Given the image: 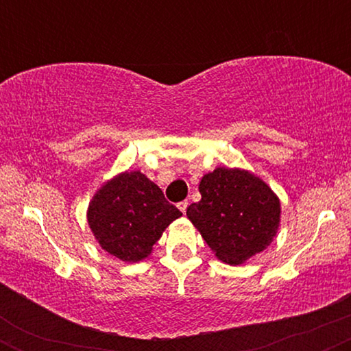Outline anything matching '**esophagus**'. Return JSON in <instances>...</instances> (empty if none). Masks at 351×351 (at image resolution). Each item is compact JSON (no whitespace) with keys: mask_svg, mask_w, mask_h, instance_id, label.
Returning a JSON list of instances; mask_svg holds the SVG:
<instances>
[{"mask_svg":"<svg viewBox=\"0 0 351 351\" xmlns=\"http://www.w3.org/2000/svg\"><path fill=\"white\" fill-rule=\"evenodd\" d=\"M188 201L186 199H184V201H180V203H178V208H180V211L181 213H183V215H184V213H186V208H188Z\"/></svg>","mask_w":351,"mask_h":351,"instance_id":"esophagus-1","label":"esophagus"}]
</instances>
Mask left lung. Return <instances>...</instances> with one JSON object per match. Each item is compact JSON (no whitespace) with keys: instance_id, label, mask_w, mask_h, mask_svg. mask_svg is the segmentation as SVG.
Masks as SVG:
<instances>
[{"instance_id":"1","label":"left lung","mask_w":351,"mask_h":351,"mask_svg":"<svg viewBox=\"0 0 351 351\" xmlns=\"http://www.w3.org/2000/svg\"><path fill=\"white\" fill-rule=\"evenodd\" d=\"M199 193L201 201L189 204L186 216L224 263H244L276 236L279 199L249 171L216 168L201 178Z\"/></svg>"}]
</instances>
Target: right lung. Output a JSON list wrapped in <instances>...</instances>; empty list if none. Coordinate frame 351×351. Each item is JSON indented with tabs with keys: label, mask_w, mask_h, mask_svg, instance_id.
Here are the masks:
<instances>
[{
	"label": "right lung",
	"mask_w": 351,
	"mask_h": 351,
	"mask_svg": "<svg viewBox=\"0 0 351 351\" xmlns=\"http://www.w3.org/2000/svg\"><path fill=\"white\" fill-rule=\"evenodd\" d=\"M181 211L140 171H127L99 189L88 206V226L108 254L142 261Z\"/></svg>",
	"instance_id": "1"
}]
</instances>
